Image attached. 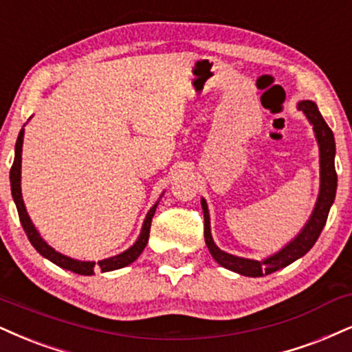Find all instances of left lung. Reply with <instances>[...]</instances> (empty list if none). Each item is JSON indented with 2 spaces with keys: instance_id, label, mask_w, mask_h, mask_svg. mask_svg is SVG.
I'll list each match as a JSON object with an SVG mask.
<instances>
[{
  "instance_id": "8db88e82",
  "label": "left lung",
  "mask_w": 352,
  "mask_h": 352,
  "mask_svg": "<svg viewBox=\"0 0 352 352\" xmlns=\"http://www.w3.org/2000/svg\"><path fill=\"white\" fill-rule=\"evenodd\" d=\"M298 108L307 114L308 121L313 124V131H315L316 139L320 144V167H321V187H320V197L316 201L315 210L310 221L303 228V231L295 238L289 245L282 249L280 252L274 254L272 257L265 261H251L243 259V257L231 256V254L223 252L221 249L217 248V244L211 239L210 232V214L206 201L201 200L203 214H205V243L208 245L211 256L223 267L238 272L241 275H248V277H262V275H269L275 272V270L287 267L298 257H302L313 248L316 239L320 238L321 231H323L326 219H328L329 208H331L334 201V195H336L338 187V175L336 168H334V152H336V146H334V135L329 126L318 111L313 101H302Z\"/></svg>"
}]
</instances>
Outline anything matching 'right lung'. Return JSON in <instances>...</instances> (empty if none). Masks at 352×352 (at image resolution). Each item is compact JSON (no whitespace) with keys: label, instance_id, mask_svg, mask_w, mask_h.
Instances as JSON below:
<instances>
[{"label":"right lung","instance_id":"1","mask_svg":"<svg viewBox=\"0 0 352 352\" xmlns=\"http://www.w3.org/2000/svg\"><path fill=\"white\" fill-rule=\"evenodd\" d=\"M23 135H24V131L21 129V133L18 135V141H16L14 162H12L11 172H10L11 193H12V198H14L16 208H18L19 221H21V224H23V230H24V232H26L28 239L31 241V244L36 248V251L39 252L41 256H44L45 259H49L50 262H54V264H57L58 267L67 269V270H70V272H75L80 275L95 274V267H98V265H100L101 272H109V270L126 267V265H129L131 262H134L135 259H138V257L141 256V252L144 251V248H146L147 241H149L151 221H152V217H154V213H155V206L157 205L152 206L149 213H147V218H146V221H144L141 236H139V239L135 241V244L133 245V248H129L128 251L120 254V256H114V257H109V259L100 261L96 265H95V262H82V261L70 259V257H67V256H62L60 252L54 251V249L41 238L39 232L36 231V228L32 226L31 219H29V217H28L26 206H24V203H23V195H21V152H23Z\"/></svg>","mask_w":352,"mask_h":352}]
</instances>
